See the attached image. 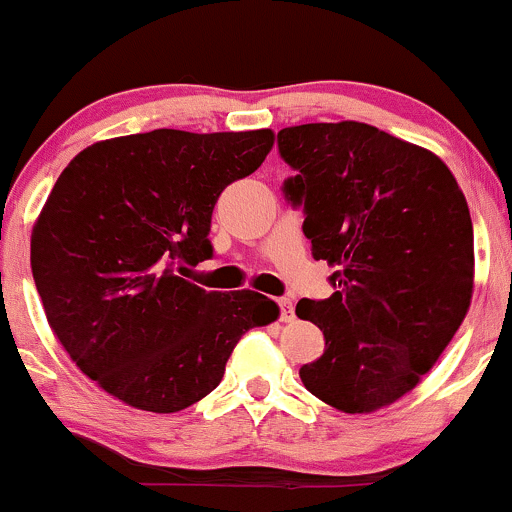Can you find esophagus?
Listing matches in <instances>:
<instances>
[{"label": "esophagus", "mask_w": 512, "mask_h": 512, "mask_svg": "<svg viewBox=\"0 0 512 512\" xmlns=\"http://www.w3.org/2000/svg\"><path fill=\"white\" fill-rule=\"evenodd\" d=\"M279 320L282 323H291L294 320V303H291V299H279Z\"/></svg>", "instance_id": "obj_1"}]
</instances>
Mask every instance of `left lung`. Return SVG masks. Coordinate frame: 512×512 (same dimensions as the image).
I'll return each mask as SVG.
<instances>
[{"mask_svg": "<svg viewBox=\"0 0 512 512\" xmlns=\"http://www.w3.org/2000/svg\"><path fill=\"white\" fill-rule=\"evenodd\" d=\"M296 174L284 199L325 260L333 296L296 316L323 330L325 352L299 376L345 413H372L428 374L469 311L474 228L466 199L430 150L357 121L277 133Z\"/></svg>", "mask_w": 512, "mask_h": 512, "instance_id": "8db88e82", "label": "left lung"}]
</instances>
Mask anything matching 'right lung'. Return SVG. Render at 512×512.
I'll use <instances>...</instances> for the list:
<instances>
[{"label":"right lung","mask_w":512,"mask_h":512,"mask_svg":"<svg viewBox=\"0 0 512 512\" xmlns=\"http://www.w3.org/2000/svg\"><path fill=\"white\" fill-rule=\"evenodd\" d=\"M274 145L269 128H157L84 148L55 182L31 235V269L67 355L128 406L177 413L221 384L230 352L277 303L184 279L211 260V213Z\"/></svg>","instance_id":"1"}]
</instances>
